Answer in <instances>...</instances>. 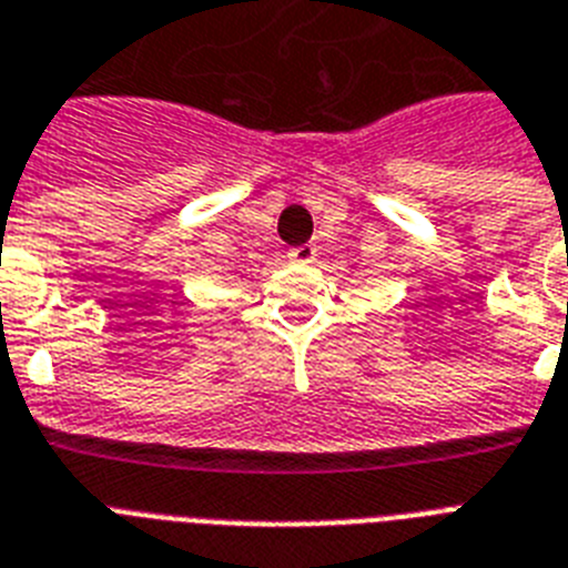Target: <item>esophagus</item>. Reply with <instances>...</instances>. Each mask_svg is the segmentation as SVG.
<instances>
[{"label": "esophagus", "instance_id": "obj_1", "mask_svg": "<svg viewBox=\"0 0 568 568\" xmlns=\"http://www.w3.org/2000/svg\"><path fill=\"white\" fill-rule=\"evenodd\" d=\"M315 256H317L315 244H300V247H292V251H288V260L300 262V265H308V262H315Z\"/></svg>", "mask_w": 568, "mask_h": 568}]
</instances>
